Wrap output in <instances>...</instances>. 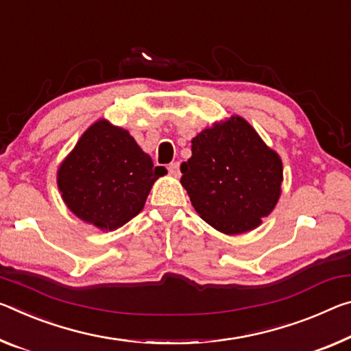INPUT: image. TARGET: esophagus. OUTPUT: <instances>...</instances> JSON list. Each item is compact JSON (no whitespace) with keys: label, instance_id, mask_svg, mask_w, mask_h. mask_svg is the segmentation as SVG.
Segmentation results:
<instances>
[{"label":"esophagus","instance_id":"esophagus-1","mask_svg":"<svg viewBox=\"0 0 351 351\" xmlns=\"http://www.w3.org/2000/svg\"><path fill=\"white\" fill-rule=\"evenodd\" d=\"M167 169H169V173H170L171 176H180V175H181V171H180V162H171L169 167H167Z\"/></svg>","mask_w":351,"mask_h":351}]
</instances>
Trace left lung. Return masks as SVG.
<instances>
[{
    "label": "left lung",
    "instance_id": "left-lung-1",
    "mask_svg": "<svg viewBox=\"0 0 351 351\" xmlns=\"http://www.w3.org/2000/svg\"><path fill=\"white\" fill-rule=\"evenodd\" d=\"M181 173L199 217L225 234L258 226L281 193L280 156L241 117L199 132Z\"/></svg>",
    "mask_w": 351,
    "mask_h": 351
}]
</instances>
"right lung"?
Returning a JSON list of instances; mask_svg holds the SVG:
<instances>
[{"mask_svg": "<svg viewBox=\"0 0 351 351\" xmlns=\"http://www.w3.org/2000/svg\"><path fill=\"white\" fill-rule=\"evenodd\" d=\"M165 173L130 132L99 120L59 167L58 186L71 213L110 231L141 213L154 181Z\"/></svg>", "mask_w": 351, "mask_h": 351, "instance_id": "obj_1", "label": "right lung"}]
</instances>
